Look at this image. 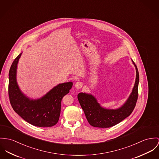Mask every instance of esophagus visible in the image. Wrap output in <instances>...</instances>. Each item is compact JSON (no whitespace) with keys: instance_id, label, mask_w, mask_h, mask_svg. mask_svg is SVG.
Listing matches in <instances>:
<instances>
[{"instance_id":"obj_1","label":"esophagus","mask_w":159,"mask_h":159,"mask_svg":"<svg viewBox=\"0 0 159 159\" xmlns=\"http://www.w3.org/2000/svg\"><path fill=\"white\" fill-rule=\"evenodd\" d=\"M83 86V83L81 82H76V84H75V87L77 89H80L82 88V87Z\"/></svg>"}]
</instances>
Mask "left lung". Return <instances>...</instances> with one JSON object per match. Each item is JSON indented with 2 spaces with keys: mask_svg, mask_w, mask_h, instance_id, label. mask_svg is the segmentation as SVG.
Segmentation results:
<instances>
[{
  "mask_svg": "<svg viewBox=\"0 0 159 159\" xmlns=\"http://www.w3.org/2000/svg\"><path fill=\"white\" fill-rule=\"evenodd\" d=\"M132 62L136 69L135 84L128 99L120 108L116 109H105L101 107L97 99L91 94L81 92L78 95L79 102L91 126L96 128H110L123 121L132 112L138 99L139 83V74L137 66L133 61Z\"/></svg>",
  "mask_w": 159,
  "mask_h": 159,
  "instance_id": "left-lung-1",
  "label": "left lung"
}]
</instances>
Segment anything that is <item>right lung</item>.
Wrapping results in <instances>:
<instances>
[{"instance_id": "right-lung-1", "label": "right lung", "mask_w": 159, "mask_h": 159, "mask_svg": "<svg viewBox=\"0 0 159 159\" xmlns=\"http://www.w3.org/2000/svg\"><path fill=\"white\" fill-rule=\"evenodd\" d=\"M22 55L13 62L9 71L8 95L11 105L19 116L29 123L38 127H52L58 123L61 100L69 92L72 82L59 84L38 100H30L20 91L16 81L17 65Z\"/></svg>"}]
</instances>
